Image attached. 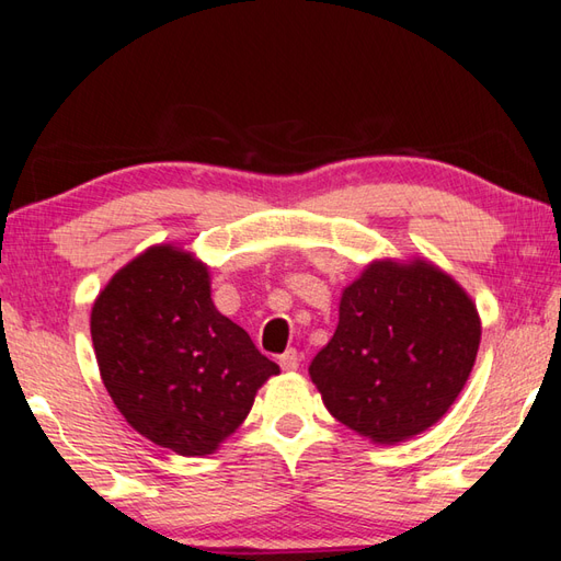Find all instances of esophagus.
I'll list each match as a JSON object with an SVG mask.
<instances>
[{
  "label": "esophagus",
  "instance_id": "1",
  "mask_svg": "<svg viewBox=\"0 0 561 561\" xmlns=\"http://www.w3.org/2000/svg\"><path fill=\"white\" fill-rule=\"evenodd\" d=\"M299 364H301V356H299V352H296V350H287V352L279 356L282 371H296V368H299Z\"/></svg>",
  "mask_w": 561,
  "mask_h": 561
}]
</instances>
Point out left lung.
I'll return each mask as SVG.
<instances>
[{
	"label": "left lung",
	"instance_id": "1",
	"mask_svg": "<svg viewBox=\"0 0 561 561\" xmlns=\"http://www.w3.org/2000/svg\"><path fill=\"white\" fill-rule=\"evenodd\" d=\"M482 340L478 306L432 260H374L340 296L335 335L308 368L352 432L396 446L456 402Z\"/></svg>",
	"mask_w": 561,
	"mask_h": 561
}]
</instances>
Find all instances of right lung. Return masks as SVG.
<instances>
[{
    "mask_svg": "<svg viewBox=\"0 0 561 561\" xmlns=\"http://www.w3.org/2000/svg\"><path fill=\"white\" fill-rule=\"evenodd\" d=\"M103 386L127 424L178 456H209L279 366L211 301L209 267L159 243L117 270L91 308Z\"/></svg>",
    "mask_w": 561,
    "mask_h": 561,
    "instance_id": "add662e5",
    "label": "right lung"
}]
</instances>
